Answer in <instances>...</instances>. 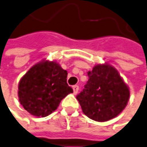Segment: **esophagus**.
<instances>
[{
    "label": "esophagus",
    "mask_w": 147,
    "mask_h": 147,
    "mask_svg": "<svg viewBox=\"0 0 147 147\" xmlns=\"http://www.w3.org/2000/svg\"><path fill=\"white\" fill-rule=\"evenodd\" d=\"M73 88V92H74V94L76 95V94H78V90H79V87H78V85H74L72 87Z\"/></svg>",
    "instance_id": "34e87169"
}]
</instances>
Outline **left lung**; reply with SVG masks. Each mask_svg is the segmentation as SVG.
I'll return each instance as SVG.
<instances>
[{"mask_svg": "<svg viewBox=\"0 0 147 147\" xmlns=\"http://www.w3.org/2000/svg\"><path fill=\"white\" fill-rule=\"evenodd\" d=\"M89 80L77 96L83 112L98 122L117 117L125 108L130 90L119 71L107 63L97 64L88 72Z\"/></svg>", "mask_w": 147, "mask_h": 147, "instance_id": "1", "label": "left lung"}]
</instances>
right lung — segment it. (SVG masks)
Segmentation results:
<instances>
[{
	"label": "right lung",
	"mask_w": 147,
	"mask_h": 147,
	"mask_svg": "<svg viewBox=\"0 0 147 147\" xmlns=\"http://www.w3.org/2000/svg\"><path fill=\"white\" fill-rule=\"evenodd\" d=\"M68 73L56 61L42 60L31 67L18 84L23 108L35 117H46L57 109L73 90L67 84Z\"/></svg>",
	"instance_id": "1"
}]
</instances>
